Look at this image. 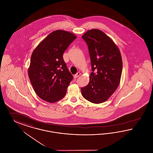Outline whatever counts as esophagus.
<instances>
[{
    "label": "esophagus",
    "instance_id": "34e87169",
    "mask_svg": "<svg viewBox=\"0 0 153 153\" xmlns=\"http://www.w3.org/2000/svg\"><path fill=\"white\" fill-rule=\"evenodd\" d=\"M79 75H80V73H79V72L77 73V74H76L74 76V79L77 78V77L79 76Z\"/></svg>",
    "mask_w": 153,
    "mask_h": 153
}]
</instances>
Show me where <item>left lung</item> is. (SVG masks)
<instances>
[{
    "label": "left lung",
    "instance_id": "obj_1",
    "mask_svg": "<svg viewBox=\"0 0 153 153\" xmlns=\"http://www.w3.org/2000/svg\"><path fill=\"white\" fill-rule=\"evenodd\" d=\"M82 38L88 47L92 72L89 84L81 88V93L92 103H102L119 85L122 71L121 55L116 45L102 31L93 29Z\"/></svg>",
    "mask_w": 153,
    "mask_h": 153
}]
</instances>
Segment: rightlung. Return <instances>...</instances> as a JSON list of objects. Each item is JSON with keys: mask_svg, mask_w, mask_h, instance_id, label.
Instances as JSON below:
<instances>
[{"mask_svg": "<svg viewBox=\"0 0 153 153\" xmlns=\"http://www.w3.org/2000/svg\"><path fill=\"white\" fill-rule=\"evenodd\" d=\"M76 39L62 30L51 32L31 55L28 76L37 95L53 103L63 98L74 79L63 59V53Z\"/></svg>", "mask_w": 153, "mask_h": 153, "instance_id": "obj_1", "label": "right lung"}]
</instances>
